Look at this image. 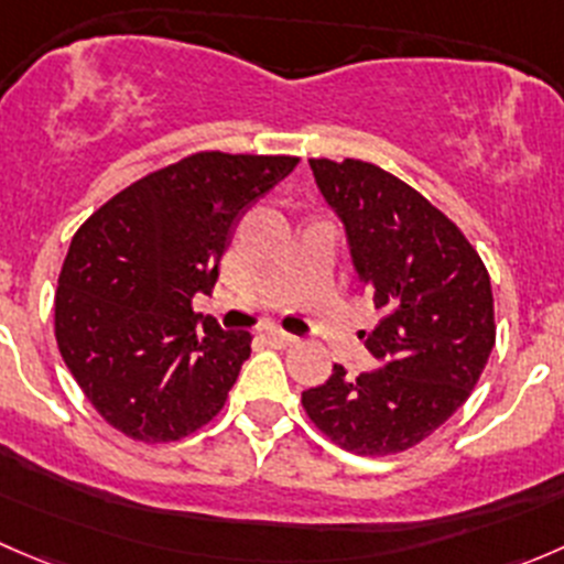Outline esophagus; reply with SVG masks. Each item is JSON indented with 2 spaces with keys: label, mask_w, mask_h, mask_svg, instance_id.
Returning a JSON list of instances; mask_svg holds the SVG:
<instances>
[{
  "label": "esophagus",
  "mask_w": 564,
  "mask_h": 564,
  "mask_svg": "<svg viewBox=\"0 0 564 564\" xmlns=\"http://www.w3.org/2000/svg\"><path fill=\"white\" fill-rule=\"evenodd\" d=\"M264 340L270 346H289V344H294V335H289V333H283V329H278V327H272V329H267L264 333Z\"/></svg>",
  "instance_id": "34e87169"
}]
</instances>
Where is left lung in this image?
Instances as JSON below:
<instances>
[{
    "mask_svg": "<svg viewBox=\"0 0 564 564\" xmlns=\"http://www.w3.org/2000/svg\"><path fill=\"white\" fill-rule=\"evenodd\" d=\"M344 226L362 289L382 311L366 346L379 368L303 392L308 417L344 451L390 456L423 442L469 398L494 349L491 281L429 198L366 161H308Z\"/></svg>",
    "mask_w": 564,
    "mask_h": 564,
    "instance_id": "obj_1",
    "label": "left lung"
}]
</instances>
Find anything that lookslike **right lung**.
Returning a JSON list of instances; mask_svg holds the SVG:
<instances>
[{
  "label": "right lung",
  "mask_w": 564,
  "mask_h": 564,
  "mask_svg": "<svg viewBox=\"0 0 564 564\" xmlns=\"http://www.w3.org/2000/svg\"><path fill=\"white\" fill-rule=\"evenodd\" d=\"M300 158L198 152L106 202L73 237L54 300L56 344L106 423L174 442L224 409L248 329L193 314L213 294L237 220Z\"/></svg>",
  "instance_id": "right-lung-1"
}]
</instances>
